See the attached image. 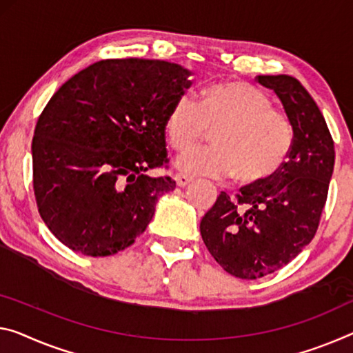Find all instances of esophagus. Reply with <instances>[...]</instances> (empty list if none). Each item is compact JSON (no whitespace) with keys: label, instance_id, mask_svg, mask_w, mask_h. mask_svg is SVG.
<instances>
[{"label":"esophagus","instance_id":"obj_1","mask_svg":"<svg viewBox=\"0 0 353 353\" xmlns=\"http://www.w3.org/2000/svg\"><path fill=\"white\" fill-rule=\"evenodd\" d=\"M175 181H176V184L180 188H184V186H188V184H191L192 183V178H189V176H186V175H176L175 176Z\"/></svg>","mask_w":353,"mask_h":353}]
</instances>
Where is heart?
<instances>
[{
	"label": "heart",
	"instance_id": "obj_1",
	"mask_svg": "<svg viewBox=\"0 0 353 353\" xmlns=\"http://www.w3.org/2000/svg\"><path fill=\"white\" fill-rule=\"evenodd\" d=\"M207 128L215 131L214 148L181 154L175 165L183 175L216 180L235 175L243 184H259L281 170L294 143L289 117L271 107L262 90L241 80L207 86L199 105L180 96L165 117L167 142L180 153Z\"/></svg>",
	"mask_w": 353,
	"mask_h": 353
}]
</instances>
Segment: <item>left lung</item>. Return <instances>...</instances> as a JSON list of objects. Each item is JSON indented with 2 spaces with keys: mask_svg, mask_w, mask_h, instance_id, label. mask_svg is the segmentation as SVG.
<instances>
[{
  "mask_svg": "<svg viewBox=\"0 0 353 353\" xmlns=\"http://www.w3.org/2000/svg\"><path fill=\"white\" fill-rule=\"evenodd\" d=\"M294 128V143L268 181L248 184L235 199L221 192L200 222L205 246L222 268L257 279L283 268L316 235L334 167V143L311 94L290 75H259Z\"/></svg>",
  "mask_w": 353,
  "mask_h": 353,
  "instance_id": "1",
  "label": "left lung"
}]
</instances>
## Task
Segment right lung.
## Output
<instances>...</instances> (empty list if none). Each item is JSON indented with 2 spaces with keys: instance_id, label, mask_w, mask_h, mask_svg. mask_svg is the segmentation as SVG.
<instances>
[{
  "instance_id": "obj_1",
  "label": "right lung",
  "mask_w": 353,
  "mask_h": 353,
  "mask_svg": "<svg viewBox=\"0 0 353 353\" xmlns=\"http://www.w3.org/2000/svg\"><path fill=\"white\" fill-rule=\"evenodd\" d=\"M188 69L161 59H102L52 96L32 137V186L41 218L72 251L113 256L153 219L170 176L165 117L191 86Z\"/></svg>"
}]
</instances>
